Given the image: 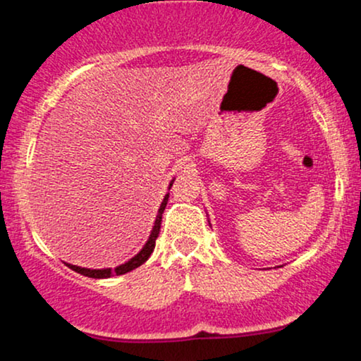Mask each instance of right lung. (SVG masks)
<instances>
[{"label":"right lung","instance_id":"right-lung-1","mask_svg":"<svg viewBox=\"0 0 361 361\" xmlns=\"http://www.w3.org/2000/svg\"><path fill=\"white\" fill-rule=\"evenodd\" d=\"M171 185H169V186H171ZM168 197H169V195H166V197H164L163 204H161V207H159V212H157V217H156L154 227H152L151 238H149V241L146 243V246H144L142 250H140V252H139L137 256H134V258H132L130 261H127L126 264H120V267L115 268V270H110V268H105V270H90V268L74 267V264H68V267L71 268V270H74V271L81 273V275L90 276V279H109V276H111V275H123V273L135 270V268L140 267V264L146 263L149 256H151V252L154 251L156 239H157V235H159V229H161V219H163V212H164V209H166V204H168Z\"/></svg>","mask_w":361,"mask_h":361}]
</instances>
